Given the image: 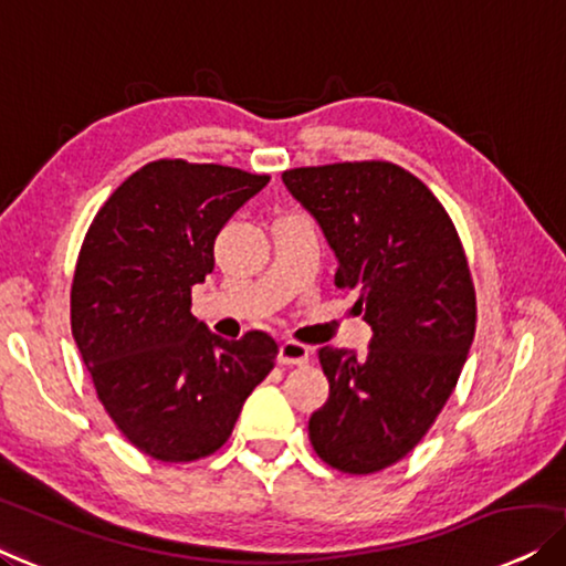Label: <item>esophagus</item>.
<instances>
[{"label": "esophagus", "mask_w": 566, "mask_h": 566, "mask_svg": "<svg viewBox=\"0 0 566 566\" xmlns=\"http://www.w3.org/2000/svg\"><path fill=\"white\" fill-rule=\"evenodd\" d=\"M311 357V349L301 342H283L281 349H277V363L281 365H306Z\"/></svg>", "instance_id": "obj_1"}]
</instances>
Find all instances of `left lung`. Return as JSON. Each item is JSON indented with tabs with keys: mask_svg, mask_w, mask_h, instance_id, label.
<instances>
[{
	"mask_svg": "<svg viewBox=\"0 0 566 566\" xmlns=\"http://www.w3.org/2000/svg\"><path fill=\"white\" fill-rule=\"evenodd\" d=\"M337 255V289L373 326L367 355L322 347L329 400L311 413L314 452L370 474L411 452L452 396L474 339L478 301L460 234L437 196L396 163L283 174Z\"/></svg>",
	"mask_w": 566,
	"mask_h": 566,
	"instance_id": "8db88e82",
	"label": "left lung"
}]
</instances>
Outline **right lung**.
I'll return each instance as SVG.
<instances>
[{"label": "right lung", "instance_id": "1", "mask_svg": "<svg viewBox=\"0 0 566 566\" xmlns=\"http://www.w3.org/2000/svg\"><path fill=\"white\" fill-rule=\"evenodd\" d=\"M270 176L214 163H147L96 211L71 285V332L104 411L160 462L214 454L273 370L265 332L217 337L191 314L214 240Z\"/></svg>", "mask_w": 566, "mask_h": 566}]
</instances>
